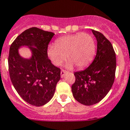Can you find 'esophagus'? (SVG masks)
I'll return each instance as SVG.
<instances>
[{
	"label": "esophagus",
	"mask_w": 130,
	"mask_h": 130,
	"mask_svg": "<svg viewBox=\"0 0 130 130\" xmlns=\"http://www.w3.org/2000/svg\"><path fill=\"white\" fill-rule=\"evenodd\" d=\"M66 73H67V71H65V70L61 71V77H64L65 74H66Z\"/></svg>",
	"instance_id": "1"
}]
</instances>
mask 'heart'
I'll return each mask as SVG.
<instances>
[{"instance_id": "obj_1", "label": "heart", "mask_w": 130, "mask_h": 130, "mask_svg": "<svg viewBox=\"0 0 130 130\" xmlns=\"http://www.w3.org/2000/svg\"><path fill=\"white\" fill-rule=\"evenodd\" d=\"M55 45H50L47 55L53 65L59 66L66 59V67L78 69L87 67L93 59L96 52L95 41L92 36L87 33L69 35L59 38Z\"/></svg>"}]
</instances>
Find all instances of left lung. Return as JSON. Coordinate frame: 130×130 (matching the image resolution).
Returning <instances> with one entry per match:
<instances>
[{
    "label": "left lung",
    "mask_w": 130,
    "mask_h": 130,
    "mask_svg": "<svg viewBox=\"0 0 130 130\" xmlns=\"http://www.w3.org/2000/svg\"><path fill=\"white\" fill-rule=\"evenodd\" d=\"M97 41L95 58L86 69L75 72L73 95L80 104L90 106L99 102L114 83L116 59L112 45L104 35L92 30Z\"/></svg>",
    "instance_id": "1"
}]
</instances>
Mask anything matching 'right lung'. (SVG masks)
<instances>
[{
	"label": "right lung",
	"mask_w": 130,
	"mask_h": 130,
	"mask_svg": "<svg viewBox=\"0 0 130 130\" xmlns=\"http://www.w3.org/2000/svg\"><path fill=\"white\" fill-rule=\"evenodd\" d=\"M55 34L33 27L23 31L10 45L8 69L13 86L22 99L31 105L41 106L53 98L61 70L47 56L48 44ZM26 46L31 56L25 58L19 49Z\"/></svg>",
	"instance_id": "obj_1"
}]
</instances>
